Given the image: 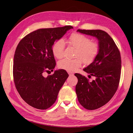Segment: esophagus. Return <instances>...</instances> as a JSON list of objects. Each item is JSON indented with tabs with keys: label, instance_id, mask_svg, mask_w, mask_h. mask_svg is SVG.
<instances>
[{
	"label": "esophagus",
	"instance_id": "esophagus-1",
	"mask_svg": "<svg viewBox=\"0 0 133 133\" xmlns=\"http://www.w3.org/2000/svg\"><path fill=\"white\" fill-rule=\"evenodd\" d=\"M68 74H69V75L70 76H71V75H73L74 74L73 73H71V72H68Z\"/></svg>",
	"mask_w": 133,
	"mask_h": 133
}]
</instances>
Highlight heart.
<instances>
[{
	"label": "heart",
	"mask_w": 133,
	"mask_h": 133,
	"mask_svg": "<svg viewBox=\"0 0 133 133\" xmlns=\"http://www.w3.org/2000/svg\"><path fill=\"white\" fill-rule=\"evenodd\" d=\"M68 44L76 49L73 59H64L59 62L58 65L60 69L69 72L75 71L82 65L83 62L85 65H89L93 62L99 52V44L90 41V39L83 34L74 32L66 41ZM64 43L61 39L56 41L52 46L51 51L54 57L61 59L64 55Z\"/></svg>",
	"instance_id": "1"
}]
</instances>
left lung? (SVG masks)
I'll use <instances>...</instances> for the list:
<instances>
[{"label":"left lung","instance_id":"obj_1","mask_svg":"<svg viewBox=\"0 0 133 133\" xmlns=\"http://www.w3.org/2000/svg\"><path fill=\"white\" fill-rule=\"evenodd\" d=\"M78 31L96 37L99 52L94 61L83 70L95 78L89 82L85 76L75 74L78 78L75 91L78 101L86 109L95 110L103 107L117 90L121 74L120 51L113 39L102 30H81Z\"/></svg>","mask_w":133,"mask_h":133}]
</instances>
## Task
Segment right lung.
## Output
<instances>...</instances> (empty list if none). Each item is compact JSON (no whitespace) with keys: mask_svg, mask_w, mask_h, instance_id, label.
Instances as JSON below:
<instances>
[{"mask_svg":"<svg viewBox=\"0 0 133 133\" xmlns=\"http://www.w3.org/2000/svg\"><path fill=\"white\" fill-rule=\"evenodd\" d=\"M73 27L44 28L35 30L24 37L16 48L13 62V79L21 98L31 107L45 110L57 100L59 91L68 74L63 69L44 76L53 71L56 63L51 48Z\"/></svg>","mask_w":133,"mask_h":133,"instance_id":"right-lung-1","label":"right lung"}]
</instances>
